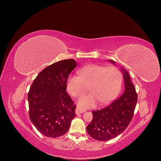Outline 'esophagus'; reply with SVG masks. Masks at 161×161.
<instances>
[{
	"mask_svg": "<svg viewBox=\"0 0 161 161\" xmlns=\"http://www.w3.org/2000/svg\"><path fill=\"white\" fill-rule=\"evenodd\" d=\"M85 112H86V109H82V108H76V109H75V113H76V114L83 113Z\"/></svg>",
	"mask_w": 161,
	"mask_h": 161,
	"instance_id": "1",
	"label": "esophagus"
}]
</instances>
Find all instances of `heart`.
Listing matches in <instances>:
<instances>
[{"label":"heart","instance_id":"heart-1","mask_svg":"<svg viewBox=\"0 0 161 161\" xmlns=\"http://www.w3.org/2000/svg\"><path fill=\"white\" fill-rule=\"evenodd\" d=\"M78 75H71L67 80V89L70 94L79 97L85 94L90 86V93L79 99L78 105L82 108H94L109 102L121 87L122 76L115 67L90 64L78 71Z\"/></svg>","mask_w":161,"mask_h":161}]
</instances>
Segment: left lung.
<instances>
[{"label":"left lung","mask_w":161,"mask_h":161,"mask_svg":"<svg viewBox=\"0 0 161 161\" xmlns=\"http://www.w3.org/2000/svg\"><path fill=\"white\" fill-rule=\"evenodd\" d=\"M109 61L115 65L114 61ZM120 70L125 80L124 93L106 108L92 111L93 119L86 127L87 132L94 140L108 141L114 138L125 130L134 116L137 101L136 88L125 69Z\"/></svg>","instance_id":"1"}]
</instances>
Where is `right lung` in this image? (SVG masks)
Segmentation results:
<instances>
[{
	"mask_svg": "<svg viewBox=\"0 0 161 161\" xmlns=\"http://www.w3.org/2000/svg\"><path fill=\"white\" fill-rule=\"evenodd\" d=\"M76 66L71 59L57 62L44 69L30 87L29 118L45 136L64 135L76 116V105L66 92L67 78Z\"/></svg>",
	"mask_w": 161,
	"mask_h": 161,
	"instance_id": "add662e5",
	"label": "right lung"
}]
</instances>
